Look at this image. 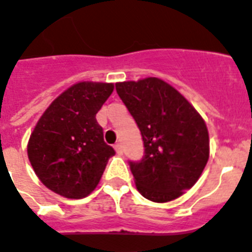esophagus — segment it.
I'll list each match as a JSON object with an SVG mask.
<instances>
[{"mask_svg":"<svg viewBox=\"0 0 252 252\" xmlns=\"http://www.w3.org/2000/svg\"><path fill=\"white\" fill-rule=\"evenodd\" d=\"M114 147H115L116 154H118V155H123V146H122V144H116Z\"/></svg>","mask_w":252,"mask_h":252,"instance_id":"1","label":"esophagus"}]
</instances>
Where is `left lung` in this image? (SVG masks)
<instances>
[{"label":"left lung","instance_id":"obj_1","mask_svg":"<svg viewBox=\"0 0 252 252\" xmlns=\"http://www.w3.org/2000/svg\"><path fill=\"white\" fill-rule=\"evenodd\" d=\"M115 87L144 141V158L129 161L137 190L157 203L179 198L197 183L207 164L206 123L183 94L158 77Z\"/></svg>","mask_w":252,"mask_h":252}]
</instances>
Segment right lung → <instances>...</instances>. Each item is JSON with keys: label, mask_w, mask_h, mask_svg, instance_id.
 <instances>
[{"label": "right lung", "mask_w": 252, "mask_h": 252, "mask_svg": "<svg viewBox=\"0 0 252 252\" xmlns=\"http://www.w3.org/2000/svg\"><path fill=\"white\" fill-rule=\"evenodd\" d=\"M114 91L111 83L81 81L49 106L31 133L27 153L48 189L81 199L95 189L115 150L103 141L95 114Z\"/></svg>", "instance_id": "1"}]
</instances>
